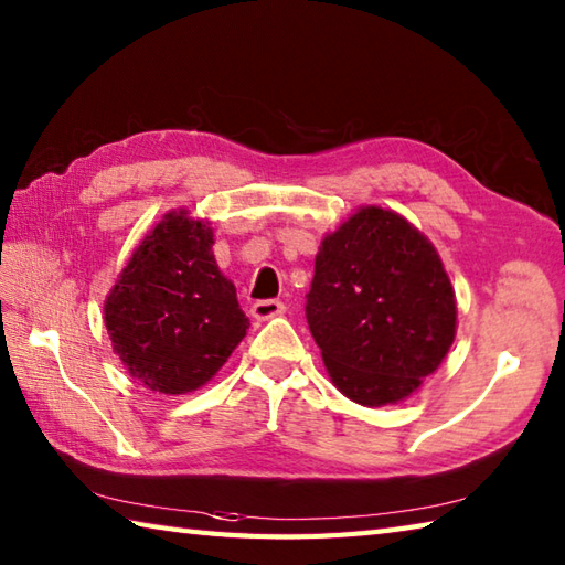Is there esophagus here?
<instances>
[{"label": "esophagus", "instance_id": "obj_1", "mask_svg": "<svg viewBox=\"0 0 565 565\" xmlns=\"http://www.w3.org/2000/svg\"><path fill=\"white\" fill-rule=\"evenodd\" d=\"M285 312V305L280 300H258L250 305V315L255 319H260V322H265V319H273V317H280Z\"/></svg>", "mask_w": 565, "mask_h": 565}]
</instances>
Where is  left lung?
Instances as JSON below:
<instances>
[{
	"label": "left lung",
	"mask_w": 565,
	"mask_h": 565,
	"mask_svg": "<svg viewBox=\"0 0 565 565\" xmlns=\"http://www.w3.org/2000/svg\"><path fill=\"white\" fill-rule=\"evenodd\" d=\"M305 312L329 379L369 408L408 398L455 342V290L438 250L381 206H361L324 236Z\"/></svg>",
	"instance_id": "1"
}]
</instances>
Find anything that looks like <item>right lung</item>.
I'll list each match as a JSON object with an SVG mask.
<instances>
[{
    "label": "right lung",
    "mask_w": 565,
    "mask_h": 565,
    "mask_svg": "<svg viewBox=\"0 0 565 565\" xmlns=\"http://www.w3.org/2000/svg\"><path fill=\"white\" fill-rule=\"evenodd\" d=\"M214 231L189 211L147 233L105 300V329L130 376L179 396L204 386L250 327L218 270Z\"/></svg>",
    "instance_id": "1"
}]
</instances>
